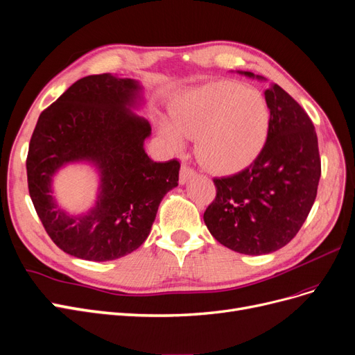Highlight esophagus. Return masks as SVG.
<instances>
[{
    "label": "esophagus",
    "instance_id": "34e87169",
    "mask_svg": "<svg viewBox=\"0 0 355 355\" xmlns=\"http://www.w3.org/2000/svg\"><path fill=\"white\" fill-rule=\"evenodd\" d=\"M196 175L194 168H190L189 165H182L180 171V182L181 184H186L187 181H190Z\"/></svg>",
    "mask_w": 355,
    "mask_h": 355
}]
</instances>
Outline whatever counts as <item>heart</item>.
<instances>
[{
  "label": "heart",
  "mask_w": 355,
  "mask_h": 355,
  "mask_svg": "<svg viewBox=\"0 0 355 355\" xmlns=\"http://www.w3.org/2000/svg\"><path fill=\"white\" fill-rule=\"evenodd\" d=\"M174 121L161 124L162 136L178 148L186 135L198 138L199 159L218 173H237L263 150L270 111L265 98L240 83L215 82L186 92L173 107Z\"/></svg>",
  "instance_id": "obj_1"
}]
</instances>
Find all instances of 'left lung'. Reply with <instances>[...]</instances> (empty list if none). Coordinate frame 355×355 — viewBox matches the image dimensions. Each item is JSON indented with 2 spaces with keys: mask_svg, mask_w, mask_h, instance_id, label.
Segmentation results:
<instances>
[{
  "mask_svg": "<svg viewBox=\"0 0 355 355\" xmlns=\"http://www.w3.org/2000/svg\"><path fill=\"white\" fill-rule=\"evenodd\" d=\"M265 99L270 127L263 150L240 173L214 178L216 198L203 215L222 245L252 256L277 252L295 237L316 200L322 173L307 112L278 85L265 90Z\"/></svg>",
  "mask_w": 355,
  "mask_h": 355,
  "instance_id": "8db88e82",
  "label": "left lung"
}]
</instances>
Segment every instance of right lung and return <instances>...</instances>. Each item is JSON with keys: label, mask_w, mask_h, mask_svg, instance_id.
I'll use <instances>...</instances> for the list:
<instances>
[{"label": "right lung", "mask_w": 355, "mask_h": 355, "mask_svg": "<svg viewBox=\"0 0 355 355\" xmlns=\"http://www.w3.org/2000/svg\"><path fill=\"white\" fill-rule=\"evenodd\" d=\"M140 85L110 73L86 76L42 111L29 143L28 186L51 240L74 257L107 261L148 239L164 196L178 186L180 162H153L144 152L150 124L130 110ZM90 162L100 193L87 214L71 217L51 198V177L64 164Z\"/></svg>", "instance_id": "add662e5"}]
</instances>
